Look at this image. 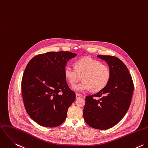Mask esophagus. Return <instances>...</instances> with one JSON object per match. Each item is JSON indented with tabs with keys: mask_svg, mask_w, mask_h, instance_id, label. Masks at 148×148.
Instances as JSON below:
<instances>
[{
	"mask_svg": "<svg viewBox=\"0 0 148 148\" xmlns=\"http://www.w3.org/2000/svg\"><path fill=\"white\" fill-rule=\"evenodd\" d=\"M82 97V95H80V94H76V99L80 98H81Z\"/></svg>",
	"mask_w": 148,
	"mask_h": 148,
	"instance_id": "esophagus-1",
	"label": "esophagus"
}]
</instances>
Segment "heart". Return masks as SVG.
I'll list each match as a JSON object with an SVG mask.
<instances>
[{
    "instance_id": "obj_1",
    "label": "heart",
    "mask_w": 148,
    "mask_h": 148,
    "mask_svg": "<svg viewBox=\"0 0 148 148\" xmlns=\"http://www.w3.org/2000/svg\"><path fill=\"white\" fill-rule=\"evenodd\" d=\"M64 75L69 83L73 86L83 79V82L74 86L73 89L77 92L91 90L99 92L104 89L110 82L111 72L110 67L91 57L81 58L75 62V68L66 65L64 68Z\"/></svg>"
}]
</instances>
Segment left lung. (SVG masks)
<instances>
[{
  "label": "left lung",
  "instance_id": "1",
  "mask_svg": "<svg viewBox=\"0 0 148 148\" xmlns=\"http://www.w3.org/2000/svg\"><path fill=\"white\" fill-rule=\"evenodd\" d=\"M97 56L108 64L111 78L104 89L86 97L83 117L91 127L106 130L116 125L127 112L134 85L127 68L120 59L111 56Z\"/></svg>",
  "mask_w": 148,
  "mask_h": 148
}]
</instances>
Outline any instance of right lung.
Wrapping results in <instances>:
<instances>
[{"label": "right lung", "mask_w": 148, "mask_h": 148, "mask_svg": "<svg viewBox=\"0 0 148 148\" xmlns=\"http://www.w3.org/2000/svg\"><path fill=\"white\" fill-rule=\"evenodd\" d=\"M76 53L50 51L34 56L27 64L22 79L25 109L36 123L47 127L60 125L75 100L64 75V68Z\"/></svg>", "instance_id": "1"}]
</instances>
